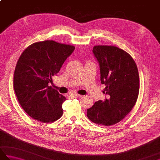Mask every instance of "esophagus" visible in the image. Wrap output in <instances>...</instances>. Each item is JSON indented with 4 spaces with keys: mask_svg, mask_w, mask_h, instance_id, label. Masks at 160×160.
<instances>
[{
    "mask_svg": "<svg viewBox=\"0 0 160 160\" xmlns=\"http://www.w3.org/2000/svg\"><path fill=\"white\" fill-rule=\"evenodd\" d=\"M70 96H72L73 98H80V97L82 96V95H80V94H78V93H72L71 95H70Z\"/></svg>",
    "mask_w": 160,
    "mask_h": 160,
    "instance_id": "34e87169",
    "label": "esophagus"
}]
</instances>
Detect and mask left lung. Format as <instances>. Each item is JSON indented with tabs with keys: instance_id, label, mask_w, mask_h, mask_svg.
Returning a JSON list of instances; mask_svg holds the SVG:
<instances>
[{
	"instance_id": "left-lung-1",
	"label": "left lung",
	"mask_w": 160,
	"mask_h": 160,
	"mask_svg": "<svg viewBox=\"0 0 160 160\" xmlns=\"http://www.w3.org/2000/svg\"><path fill=\"white\" fill-rule=\"evenodd\" d=\"M93 52L100 64L102 92L108 95L87 109V117L97 124L111 126L127 116L134 107L140 91V77L132 58L113 45L94 46Z\"/></svg>"
}]
</instances>
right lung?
Segmentation results:
<instances>
[{"instance_id": "obj_1", "label": "right lung", "mask_w": 160, "mask_h": 160, "mask_svg": "<svg viewBox=\"0 0 160 160\" xmlns=\"http://www.w3.org/2000/svg\"><path fill=\"white\" fill-rule=\"evenodd\" d=\"M74 49L73 45L48 40L32 44L20 55L13 89L20 106L34 120L49 123L62 115L66 98L48 83Z\"/></svg>"}]
</instances>
